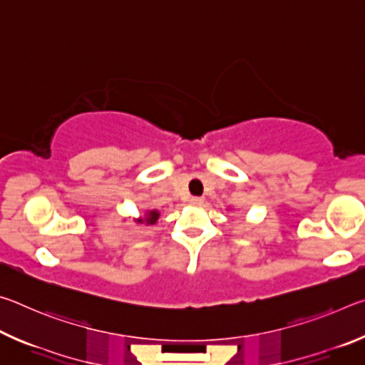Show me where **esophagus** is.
<instances>
[{
	"instance_id": "obj_1",
	"label": "esophagus",
	"mask_w": 365,
	"mask_h": 365,
	"mask_svg": "<svg viewBox=\"0 0 365 365\" xmlns=\"http://www.w3.org/2000/svg\"><path fill=\"white\" fill-rule=\"evenodd\" d=\"M190 202H191V205H193V206H201L205 201H202L201 197H191Z\"/></svg>"
}]
</instances>
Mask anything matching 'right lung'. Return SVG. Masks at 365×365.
<instances>
[{
  "label": "right lung",
  "instance_id": "1",
  "mask_svg": "<svg viewBox=\"0 0 365 365\" xmlns=\"http://www.w3.org/2000/svg\"><path fill=\"white\" fill-rule=\"evenodd\" d=\"M159 211L158 209H146L143 215H140V217L133 219L135 224H146V225H154L159 219Z\"/></svg>",
  "mask_w": 365,
  "mask_h": 365
}]
</instances>
